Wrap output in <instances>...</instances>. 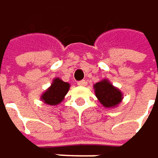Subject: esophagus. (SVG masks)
Masks as SVG:
<instances>
[{
	"label": "esophagus",
	"mask_w": 158,
	"mask_h": 158,
	"mask_svg": "<svg viewBox=\"0 0 158 158\" xmlns=\"http://www.w3.org/2000/svg\"><path fill=\"white\" fill-rule=\"evenodd\" d=\"M77 85H80V86H85V85H86V82H85V80H82V81L77 82Z\"/></svg>",
	"instance_id": "esophagus-1"
}]
</instances>
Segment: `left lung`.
I'll list each match as a JSON object with an SVG mask.
<instances>
[{
    "label": "left lung",
    "mask_w": 158,
    "mask_h": 158,
    "mask_svg": "<svg viewBox=\"0 0 158 158\" xmlns=\"http://www.w3.org/2000/svg\"><path fill=\"white\" fill-rule=\"evenodd\" d=\"M96 97L105 108L117 107L122 100V93L110 82L104 79L94 85Z\"/></svg>",
    "instance_id": "1"
}]
</instances>
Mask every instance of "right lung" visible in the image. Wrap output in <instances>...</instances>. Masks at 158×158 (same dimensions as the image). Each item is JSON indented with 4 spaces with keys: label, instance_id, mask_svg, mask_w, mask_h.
<instances>
[{
    "label": "right lung",
    "instance_id": "right-lung-1",
    "mask_svg": "<svg viewBox=\"0 0 158 158\" xmlns=\"http://www.w3.org/2000/svg\"><path fill=\"white\" fill-rule=\"evenodd\" d=\"M70 84L63 82L60 78H55L51 85L41 95V100L48 105L56 106L60 104L68 93Z\"/></svg>",
    "mask_w": 158,
    "mask_h": 158
}]
</instances>
